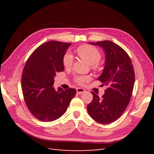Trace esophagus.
<instances>
[{
    "label": "esophagus",
    "mask_w": 154,
    "mask_h": 154,
    "mask_svg": "<svg viewBox=\"0 0 154 154\" xmlns=\"http://www.w3.org/2000/svg\"><path fill=\"white\" fill-rule=\"evenodd\" d=\"M76 91H77V93H78V94H83V93H84L85 92V90L84 89V88H83L78 87L76 88Z\"/></svg>",
    "instance_id": "obj_1"
}]
</instances>
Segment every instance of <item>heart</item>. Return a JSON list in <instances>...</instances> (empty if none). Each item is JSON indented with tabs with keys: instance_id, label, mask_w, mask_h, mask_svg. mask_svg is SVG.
<instances>
[{
	"instance_id": "obj_1",
	"label": "heart",
	"mask_w": 154,
	"mask_h": 154,
	"mask_svg": "<svg viewBox=\"0 0 154 154\" xmlns=\"http://www.w3.org/2000/svg\"><path fill=\"white\" fill-rule=\"evenodd\" d=\"M77 53L82 60H85L91 66H96L100 62L101 55L100 51L96 48L91 45H85L79 47L77 50ZM73 62V57L70 52H67L64 54L63 58V63L66 67H69L72 66ZM88 80V77L85 76H78L75 78V81L82 84Z\"/></svg>"
}]
</instances>
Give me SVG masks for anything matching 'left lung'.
I'll list each match as a JSON object with an SVG mask.
<instances>
[{
  "label": "left lung",
  "mask_w": 154,
  "mask_h": 154,
  "mask_svg": "<svg viewBox=\"0 0 154 154\" xmlns=\"http://www.w3.org/2000/svg\"><path fill=\"white\" fill-rule=\"evenodd\" d=\"M89 44L105 51V67L97 80L108 88L101 97L91 92L93 100L87 105V112L96 122L108 124L117 120L129 103L135 82L134 70L131 59L119 45L109 40Z\"/></svg>",
  "instance_id": "1"
}]
</instances>
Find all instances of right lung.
<instances>
[{
  "mask_svg": "<svg viewBox=\"0 0 154 154\" xmlns=\"http://www.w3.org/2000/svg\"><path fill=\"white\" fill-rule=\"evenodd\" d=\"M71 44L51 40L37 48L27 59L22 75L25 103L31 114L42 122H53L66 112L76 90L54 89L56 73L64 71L63 58Z\"/></svg>",
  "mask_w": 154,
  "mask_h": 154,
  "instance_id": "right-lung-1",
  "label": "right lung"
}]
</instances>
